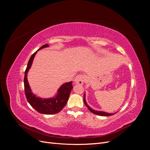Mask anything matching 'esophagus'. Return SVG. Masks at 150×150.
Instances as JSON below:
<instances>
[{
	"label": "esophagus",
	"instance_id": "esophagus-1",
	"mask_svg": "<svg viewBox=\"0 0 150 150\" xmlns=\"http://www.w3.org/2000/svg\"><path fill=\"white\" fill-rule=\"evenodd\" d=\"M74 81L76 84L82 85L84 81V76L83 74H78L75 78Z\"/></svg>",
	"mask_w": 150,
	"mask_h": 150
}]
</instances>
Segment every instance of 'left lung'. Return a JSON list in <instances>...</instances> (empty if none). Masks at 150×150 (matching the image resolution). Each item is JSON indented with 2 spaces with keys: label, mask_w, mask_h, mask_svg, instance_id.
Listing matches in <instances>:
<instances>
[{
  "label": "left lung",
  "mask_w": 150,
  "mask_h": 150,
  "mask_svg": "<svg viewBox=\"0 0 150 150\" xmlns=\"http://www.w3.org/2000/svg\"><path fill=\"white\" fill-rule=\"evenodd\" d=\"M84 103L85 104V105L87 106V108H88V110L93 112V114H95V115H99V116H111V115H115V113H108V112H103V111H95L94 110H93L92 108H91L88 105V104L86 103V99H85V94H84Z\"/></svg>",
  "instance_id": "obj_1"
}]
</instances>
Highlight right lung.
I'll return each instance as SVG.
<instances>
[{
  "label": "right lung",
  "mask_w": 150,
  "mask_h": 150,
  "mask_svg": "<svg viewBox=\"0 0 150 150\" xmlns=\"http://www.w3.org/2000/svg\"><path fill=\"white\" fill-rule=\"evenodd\" d=\"M48 46H49L47 44H44L42 47H40L38 51ZM38 51L31 56L29 60L28 66H27L25 71L24 83L25 96L27 100L30 104V106L39 113L46 115L56 114V113L60 112L62 110V108L66 106L68 99H69L71 89L73 88L72 84V82L66 83L62 84L60 88L58 89L57 96L53 98L42 99L40 98L36 97L34 94L32 93L28 79H27V75H28V72L30 68L34 57Z\"/></svg>",
  "instance_id": "obj_1"
}]
</instances>
